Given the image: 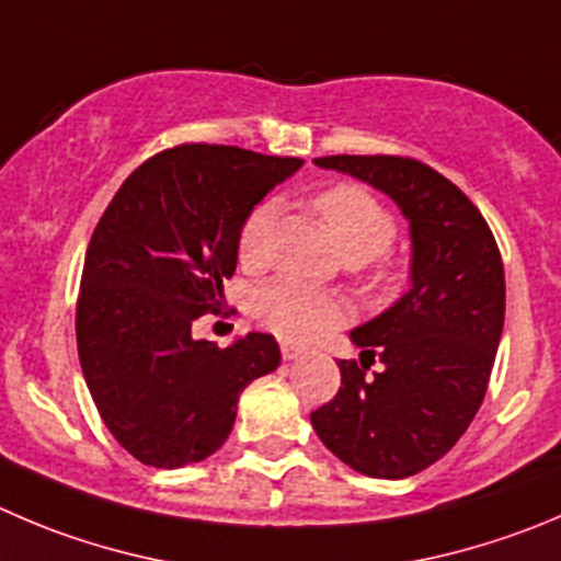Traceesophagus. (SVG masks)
<instances>
[{
	"label": "esophagus",
	"mask_w": 561,
	"mask_h": 561,
	"mask_svg": "<svg viewBox=\"0 0 561 561\" xmlns=\"http://www.w3.org/2000/svg\"><path fill=\"white\" fill-rule=\"evenodd\" d=\"M280 355H284V360H297V357L306 355V350L297 344H291V341H280Z\"/></svg>",
	"instance_id": "esophagus-1"
}]
</instances>
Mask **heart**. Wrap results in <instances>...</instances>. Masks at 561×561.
Masks as SVG:
<instances>
[{
  "label": "heart",
  "instance_id": "1",
  "mask_svg": "<svg viewBox=\"0 0 561 561\" xmlns=\"http://www.w3.org/2000/svg\"><path fill=\"white\" fill-rule=\"evenodd\" d=\"M313 209L322 217L335 248L346 259H375V255L386 253L397 233L391 211L360 186H330L313 197ZM272 220H275V206L270 201L259 204L244 217L237 237V259L244 270H259L266 261V239H270ZM253 311L272 333L289 341L317 339L324 330L344 322L346 317V306L339 297L302 286L289 277H277V280L261 286L253 297Z\"/></svg>",
  "mask_w": 561,
  "mask_h": 561
}]
</instances>
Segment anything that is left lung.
<instances>
[{
  "mask_svg": "<svg viewBox=\"0 0 561 561\" xmlns=\"http://www.w3.org/2000/svg\"><path fill=\"white\" fill-rule=\"evenodd\" d=\"M375 186L410 226V289L350 333L333 402L311 413L319 440L357 473L404 479L462 437L488 391L504 330V264L488 222L449 179L404 157H322ZM383 364L368 375L374 355Z\"/></svg>",
  "mask_w": 561,
  "mask_h": 561,
  "instance_id": "1",
  "label": "left lung"
}]
</instances>
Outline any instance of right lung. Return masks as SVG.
<instances>
[{
	"instance_id": "right-lung-1",
	"label": "right lung",
	"mask_w": 561,
	"mask_h": 561,
	"mask_svg": "<svg viewBox=\"0 0 561 561\" xmlns=\"http://www.w3.org/2000/svg\"><path fill=\"white\" fill-rule=\"evenodd\" d=\"M302 159L233 146H179L142 162L90 237L77 302L84 382L115 440L153 468L215 455L239 393L280 366L266 333L226 350L192 322L220 311L244 217Z\"/></svg>"
}]
</instances>
